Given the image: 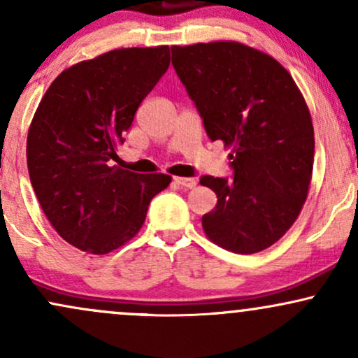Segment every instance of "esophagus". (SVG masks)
Returning <instances> with one entry per match:
<instances>
[{
  "label": "esophagus",
  "mask_w": 358,
  "mask_h": 358,
  "mask_svg": "<svg viewBox=\"0 0 358 358\" xmlns=\"http://www.w3.org/2000/svg\"><path fill=\"white\" fill-rule=\"evenodd\" d=\"M175 182L178 183L180 187H185V188H193L196 185L195 178H182V176H176Z\"/></svg>",
  "instance_id": "esophagus-1"
}]
</instances>
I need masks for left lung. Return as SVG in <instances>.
Returning a JSON list of instances; mask_svg holds the SVG:
<instances>
[{
  "label": "left lung",
  "instance_id": "8db88e82",
  "mask_svg": "<svg viewBox=\"0 0 358 358\" xmlns=\"http://www.w3.org/2000/svg\"><path fill=\"white\" fill-rule=\"evenodd\" d=\"M173 64L212 141L231 150L234 178L202 176L217 205L202 217L222 249L271 248L298 219L310 190L315 131L305 97L276 59L241 42L171 47Z\"/></svg>",
  "mask_w": 358,
  "mask_h": 358
}]
</instances>
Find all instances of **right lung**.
Listing matches in <instances>:
<instances>
[{
  "label": "right lung",
  "mask_w": 358,
  "mask_h": 358,
  "mask_svg": "<svg viewBox=\"0 0 358 358\" xmlns=\"http://www.w3.org/2000/svg\"><path fill=\"white\" fill-rule=\"evenodd\" d=\"M168 65V45L117 48L65 69L40 101L27 138L28 173L48 222L73 248L99 256L124 245L170 185V175L110 166Z\"/></svg>",
  "instance_id": "add662e5"
}]
</instances>
